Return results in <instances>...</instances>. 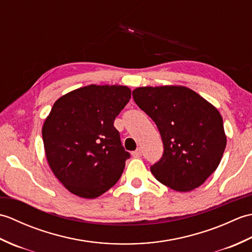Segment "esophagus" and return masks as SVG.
<instances>
[{"label":"esophagus","mask_w":252,"mask_h":252,"mask_svg":"<svg viewBox=\"0 0 252 252\" xmlns=\"http://www.w3.org/2000/svg\"><path fill=\"white\" fill-rule=\"evenodd\" d=\"M132 156H133V157H135V158L141 157V156H142V149H141V148H137L136 151L132 152Z\"/></svg>","instance_id":"esophagus-1"}]
</instances>
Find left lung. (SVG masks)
<instances>
[{
	"mask_svg": "<svg viewBox=\"0 0 252 252\" xmlns=\"http://www.w3.org/2000/svg\"><path fill=\"white\" fill-rule=\"evenodd\" d=\"M136 105L156 123L163 155L151 167L160 183L189 191L217 170L226 146L220 112L195 91L181 85L142 87L132 92Z\"/></svg>",
	"mask_w": 252,
	"mask_h": 252,
	"instance_id": "left-lung-1",
	"label": "left lung"
}]
</instances>
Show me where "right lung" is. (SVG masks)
Returning a JSON list of instances; mask_svg holds the SVG:
<instances>
[{"label":"right lung","mask_w":252,"mask_h":252,"mask_svg":"<svg viewBox=\"0 0 252 252\" xmlns=\"http://www.w3.org/2000/svg\"><path fill=\"white\" fill-rule=\"evenodd\" d=\"M130 98L131 90L125 85L91 84L53 105L42 127L45 156L72 194L93 199L120 179L130 154L114 121Z\"/></svg>","instance_id":"obj_1"}]
</instances>
